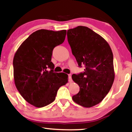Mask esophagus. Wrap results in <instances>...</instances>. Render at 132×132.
I'll list each match as a JSON object with an SVG mask.
<instances>
[{
    "instance_id": "esophagus-1",
    "label": "esophagus",
    "mask_w": 132,
    "mask_h": 132,
    "mask_svg": "<svg viewBox=\"0 0 132 132\" xmlns=\"http://www.w3.org/2000/svg\"><path fill=\"white\" fill-rule=\"evenodd\" d=\"M68 81L69 82H72V79H71V74L68 75Z\"/></svg>"
}]
</instances>
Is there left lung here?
<instances>
[{
    "mask_svg": "<svg viewBox=\"0 0 132 132\" xmlns=\"http://www.w3.org/2000/svg\"><path fill=\"white\" fill-rule=\"evenodd\" d=\"M67 38L79 67H85L84 73L71 76L80 87L72 99L82 107H92L103 100L113 83L112 51L103 37L87 27L70 29Z\"/></svg>",
    "mask_w": 132,
    "mask_h": 132,
    "instance_id": "left-lung-1",
    "label": "left lung"
}]
</instances>
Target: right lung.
<instances>
[{"label":"right lung","mask_w":132,"mask_h":132,"mask_svg":"<svg viewBox=\"0 0 132 132\" xmlns=\"http://www.w3.org/2000/svg\"><path fill=\"white\" fill-rule=\"evenodd\" d=\"M67 31L37 30L23 41L13 59L14 79L23 99L36 107L55 100L59 87L68 82V75L53 71V50L64 42Z\"/></svg>","instance_id":"obj_1"}]
</instances>
